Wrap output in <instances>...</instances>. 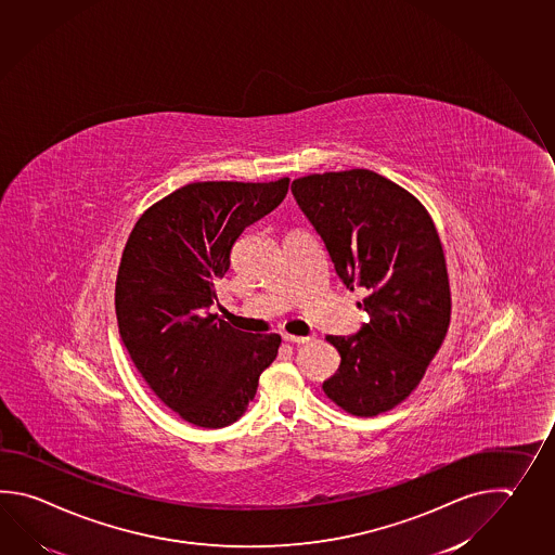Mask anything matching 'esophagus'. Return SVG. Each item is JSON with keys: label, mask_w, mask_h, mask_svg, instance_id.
Wrapping results in <instances>:
<instances>
[{"label": "esophagus", "mask_w": 555, "mask_h": 555, "mask_svg": "<svg viewBox=\"0 0 555 555\" xmlns=\"http://www.w3.org/2000/svg\"><path fill=\"white\" fill-rule=\"evenodd\" d=\"M283 339L288 344H305V341H308L306 336H293V334H283Z\"/></svg>", "instance_id": "obj_1"}]
</instances>
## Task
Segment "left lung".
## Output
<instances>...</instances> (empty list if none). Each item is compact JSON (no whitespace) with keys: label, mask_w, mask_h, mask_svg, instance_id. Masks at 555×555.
<instances>
[{"label":"left lung","mask_w":555,"mask_h":555,"mask_svg":"<svg viewBox=\"0 0 555 555\" xmlns=\"http://www.w3.org/2000/svg\"><path fill=\"white\" fill-rule=\"evenodd\" d=\"M291 190L339 281L367 293L360 332L326 338L341 362L322 389L351 415L375 417L408 399L447 336L441 238L417 197L372 170L312 173Z\"/></svg>","instance_id":"1"}]
</instances>
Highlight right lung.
<instances>
[{
  "mask_svg": "<svg viewBox=\"0 0 555 555\" xmlns=\"http://www.w3.org/2000/svg\"><path fill=\"white\" fill-rule=\"evenodd\" d=\"M288 181L188 183L146 209L126 241L114 293L120 338L150 389L197 427L235 423L279 353V334L241 332L209 308L238 235L281 205Z\"/></svg>",
  "mask_w": 555,
  "mask_h": 555,
  "instance_id": "obj_1",
  "label": "right lung"
}]
</instances>
